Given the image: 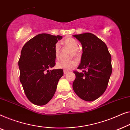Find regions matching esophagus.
Segmentation results:
<instances>
[{
    "label": "esophagus",
    "instance_id": "obj_1",
    "mask_svg": "<svg viewBox=\"0 0 130 130\" xmlns=\"http://www.w3.org/2000/svg\"><path fill=\"white\" fill-rule=\"evenodd\" d=\"M68 72H68V71H65V70L63 71V74H64L65 75L68 74Z\"/></svg>",
    "mask_w": 130,
    "mask_h": 130
}]
</instances>
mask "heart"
<instances>
[{
  "instance_id": "heart-1",
  "label": "heart",
  "mask_w": 130,
  "mask_h": 130,
  "mask_svg": "<svg viewBox=\"0 0 130 130\" xmlns=\"http://www.w3.org/2000/svg\"><path fill=\"white\" fill-rule=\"evenodd\" d=\"M62 43L65 46L69 47L72 51V55L75 57L79 56V52L78 51V44L75 40L72 38H68L62 42ZM55 56L56 59H59L60 56V49L59 44H56L54 48ZM77 65V62L75 60L70 61H59L56 63V68L58 69H64L65 71H69L74 69Z\"/></svg>"
}]
</instances>
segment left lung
<instances>
[{
  "label": "left lung",
  "instance_id": "1",
  "mask_svg": "<svg viewBox=\"0 0 130 130\" xmlns=\"http://www.w3.org/2000/svg\"><path fill=\"white\" fill-rule=\"evenodd\" d=\"M74 36L81 42L83 52L78 67L83 72L74 71L73 89L82 100L94 101L107 88L112 73L111 56L105 43L95 35L85 33Z\"/></svg>",
  "mask_w": 130,
  "mask_h": 130
}]
</instances>
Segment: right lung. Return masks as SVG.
Instances as JSON below:
<instances>
[{
  "instance_id": "obj_1",
  "label": "right lung",
  "mask_w": 130,
  "mask_h": 130,
  "mask_svg": "<svg viewBox=\"0 0 130 130\" xmlns=\"http://www.w3.org/2000/svg\"><path fill=\"white\" fill-rule=\"evenodd\" d=\"M61 39L60 35L41 34L22 49L18 62L20 81L26 97L36 105H45L52 99L63 75L62 69L48 70L55 65L54 48Z\"/></svg>"
}]
</instances>
